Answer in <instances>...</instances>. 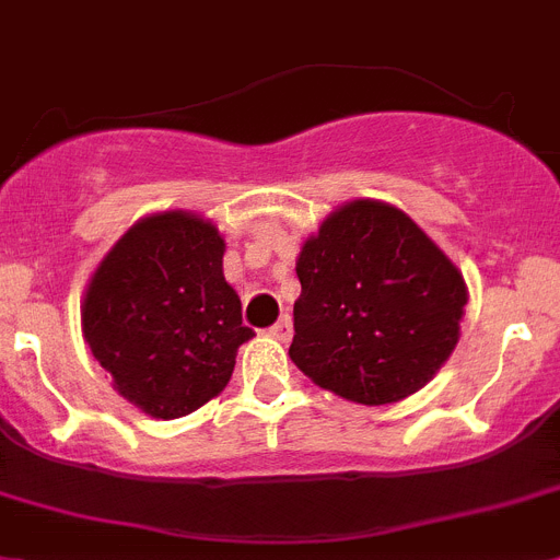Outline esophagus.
Segmentation results:
<instances>
[{"instance_id":"esophagus-1","label":"esophagus","mask_w":560,"mask_h":560,"mask_svg":"<svg viewBox=\"0 0 560 560\" xmlns=\"http://www.w3.org/2000/svg\"><path fill=\"white\" fill-rule=\"evenodd\" d=\"M267 332H270L272 338H279V341H284V345H288L290 338H293V318L281 316L279 322L272 324V327Z\"/></svg>"}]
</instances>
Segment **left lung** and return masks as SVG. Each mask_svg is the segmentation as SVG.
I'll use <instances>...</instances> for the list:
<instances>
[{
    "label": "left lung",
    "instance_id": "left-lung-1",
    "mask_svg": "<svg viewBox=\"0 0 560 560\" xmlns=\"http://www.w3.org/2000/svg\"><path fill=\"white\" fill-rule=\"evenodd\" d=\"M290 359L355 404H396L439 373L462 336L467 284L439 244L387 201L332 210L304 242Z\"/></svg>",
    "mask_w": 560,
    "mask_h": 560
}]
</instances>
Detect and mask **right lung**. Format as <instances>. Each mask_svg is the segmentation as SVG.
I'll return each mask as SVG.
<instances>
[{
	"label": "right lung",
	"mask_w": 560,
	"mask_h": 560,
	"mask_svg": "<svg viewBox=\"0 0 560 560\" xmlns=\"http://www.w3.org/2000/svg\"><path fill=\"white\" fill-rule=\"evenodd\" d=\"M224 238L187 210L144 215L91 276L82 332L113 389L153 418H182L228 387L253 330L222 272Z\"/></svg>",
	"instance_id": "add662e5"
}]
</instances>
